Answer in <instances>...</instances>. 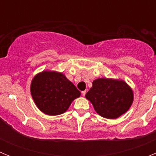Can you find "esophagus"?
Here are the masks:
<instances>
[{
  "label": "esophagus",
  "mask_w": 156,
  "mask_h": 156,
  "mask_svg": "<svg viewBox=\"0 0 156 156\" xmlns=\"http://www.w3.org/2000/svg\"><path fill=\"white\" fill-rule=\"evenodd\" d=\"M85 94H86V90H83V91H82L83 96H85Z\"/></svg>",
  "instance_id": "1"
}]
</instances>
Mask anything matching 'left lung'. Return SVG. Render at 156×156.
Instances as JSON below:
<instances>
[{"mask_svg": "<svg viewBox=\"0 0 156 156\" xmlns=\"http://www.w3.org/2000/svg\"><path fill=\"white\" fill-rule=\"evenodd\" d=\"M92 84L85 97L101 116L117 119L126 112L133 104V90L122 80L98 78Z\"/></svg>", "mask_w": 156, "mask_h": 156, "instance_id": "8db88e82", "label": "left lung"}]
</instances>
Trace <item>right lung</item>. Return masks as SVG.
<instances>
[{
    "mask_svg": "<svg viewBox=\"0 0 156 156\" xmlns=\"http://www.w3.org/2000/svg\"><path fill=\"white\" fill-rule=\"evenodd\" d=\"M30 93L37 107L43 113L58 115L66 112L80 91L62 73L44 70L34 76Z\"/></svg>",
    "mask_w": 156,
    "mask_h": 156,
    "instance_id": "obj_1",
    "label": "right lung"
}]
</instances>
